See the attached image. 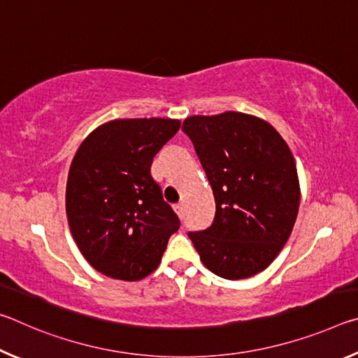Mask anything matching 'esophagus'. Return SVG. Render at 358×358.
I'll list each match as a JSON object with an SVG mask.
<instances>
[{"mask_svg": "<svg viewBox=\"0 0 358 358\" xmlns=\"http://www.w3.org/2000/svg\"><path fill=\"white\" fill-rule=\"evenodd\" d=\"M175 211H177V215L181 217V220H183V215H185V207H183V203L175 205Z\"/></svg>", "mask_w": 358, "mask_h": 358, "instance_id": "1", "label": "esophagus"}]
</instances>
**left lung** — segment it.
<instances>
[{
    "instance_id": "1",
    "label": "left lung",
    "mask_w": 358,
    "mask_h": 358,
    "mask_svg": "<svg viewBox=\"0 0 358 358\" xmlns=\"http://www.w3.org/2000/svg\"><path fill=\"white\" fill-rule=\"evenodd\" d=\"M213 189V224L189 232L202 264L226 280L264 271L290 237L300 205L292 151L252 115H194L181 126Z\"/></svg>"
}]
</instances>
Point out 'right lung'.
<instances>
[{
	"label": "right lung",
	"instance_id": "right-lung-1",
	"mask_svg": "<svg viewBox=\"0 0 358 358\" xmlns=\"http://www.w3.org/2000/svg\"><path fill=\"white\" fill-rule=\"evenodd\" d=\"M180 120L132 118L101 124L78 147L66 185V215L78 250L94 270L138 281L157 268L180 227L151 162Z\"/></svg>",
	"mask_w": 358,
	"mask_h": 358
}]
</instances>
